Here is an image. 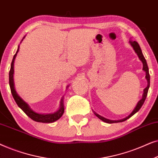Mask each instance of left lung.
Listing matches in <instances>:
<instances>
[{"instance_id":"left-lung-1","label":"left lung","mask_w":158,"mask_h":158,"mask_svg":"<svg viewBox=\"0 0 158 158\" xmlns=\"http://www.w3.org/2000/svg\"><path fill=\"white\" fill-rule=\"evenodd\" d=\"M129 43H130V44L131 45V47H133L134 50H135V52L137 53V55H138V57H139V59L141 60V61L142 62V64H143V70L146 73L145 77H146L147 81H148V86H147V87L144 89V93H143V95H142V98L139 101V102L137 103V106H136L135 109H134V111L131 112V113L129 114L128 116H127L126 118H122V119H120V120H110V119H108V118H106L104 117H103V116H100V115H99V114H96V112L94 111V114H95V115H96L97 117H98V118H100L101 120H102L103 122H104L106 123H109V124L124 122V121H126L127 119H128L129 118H130L131 116H132L134 115V114L137 113V112L139 111L140 109H141V107L142 106V105H143L144 101H145V99H146L147 95H148L149 87H150V74H149V69H148V64H147L145 58H144L143 54H142V52L141 48H140L139 44H138L137 42H135V41H129Z\"/></svg>"}]
</instances>
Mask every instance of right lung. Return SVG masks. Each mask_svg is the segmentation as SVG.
<instances>
[{"label":"right lung","instance_id":"1","mask_svg":"<svg viewBox=\"0 0 158 158\" xmlns=\"http://www.w3.org/2000/svg\"><path fill=\"white\" fill-rule=\"evenodd\" d=\"M25 37V36H24ZM23 38V40L24 39ZM21 40V41H22ZM19 50V47L17 49L16 53L15 54L13 58L11 64H10V70L9 72V85L10 88V91H11L12 96L14 97L15 101L17 103V105L19 106V107L21 109V110L27 114V115L31 118L32 120L35 121L37 122H42V123H52L55 121L59 119V118L62 116V114L64 113V104H63V98L61 99L60 101V109L57 110V111L55 113L52 114H39L34 112L33 110L30 109L29 105L19 96L17 94L16 90L14 88V61L16 59V57L17 55V53Z\"/></svg>","mask_w":158,"mask_h":158}]
</instances>
